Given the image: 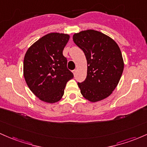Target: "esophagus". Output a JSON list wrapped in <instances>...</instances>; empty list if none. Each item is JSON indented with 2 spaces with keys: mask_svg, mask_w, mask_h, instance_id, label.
Wrapping results in <instances>:
<instances>
[{
  "mask_svg": "<svg viewBox=\"0 0 147 147\" xmlns=\"http://www.w3.org/2000/svg\"><path fill=\"white\" fill-rule=\"evenodd\" d=\"M72 72H73L74 75L75 76V75H76V69H75V70H73V71H72Z\"/></svg>",
  "mask_w": 147,
  "mask_h": 147,
  "instance_id": "obj_1",
  "label": "esophagus"
}]
</instances>
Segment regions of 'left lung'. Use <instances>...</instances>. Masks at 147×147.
Returning a JSON list of instances; mask_svg holds the SVG:
<instances>
[{"mask_svg":"<svg viewBox=\"0 0 147 147\" xmlns=\"http://www.w3.org/2000/svg\"><path fill=\"white\" fill-rule=\"evenodd\" d=\"M73 40L84 52L87 63V78L78 82L80 93L92 103L105 99L117 86L124 67L118 44L94 30L75 33Z\"/></svg>","mask_w":147,"mask_h":147,"instance_id":"left-lung-1","label":"left lung"}]
</instances>
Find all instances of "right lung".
Here are the masks:
<instances>
[{
    "instance_id": "1",
    "label": "right lung",
    "mask_w": 147,
    "mask_h": 147,
    "mask_svg": "<svg viewBox=\"0 0 147 147\" xmlns=\"http://www.w3.org/2000/svg\"><path fill=\"white\" fill-rule=\"evenodd\" d=\"M69 37L67 34L49 33L32 44L25 54L24 76L26 83L31 92L46 103L59 101L67 82L74 78L62 54Z\"/></svg>"
}]
</instances>
